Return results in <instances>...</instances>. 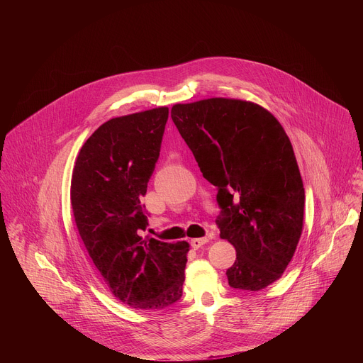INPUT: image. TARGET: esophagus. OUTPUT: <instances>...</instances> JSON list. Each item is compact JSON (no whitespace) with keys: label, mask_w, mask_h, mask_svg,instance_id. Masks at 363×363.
I'll use <instances>...</instances> for the list:
<instances>
[{"label":"esophagus","mask_w":363,"mask_h":363,"mask_svg":"<svg viewBox=\"0 0 363 363\" xmlns=\"http://www.w3.org/2000/svg\"><path fill=\"white\" fill-rule=\"evenodd\" d=\"M208 240H210V238H206V237H203V238H192V240H191V247H192L194 250H198V248H201L203 244L208 242Z\"/></svg>","instance_id":"34e87169"}]
</instances>
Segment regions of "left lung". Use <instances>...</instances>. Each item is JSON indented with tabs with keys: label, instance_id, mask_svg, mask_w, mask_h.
<instances>
[{
	"label": "left lung",
	"instance_id": "obj_1",
	"mask_svg": "<svg viewBox=\"0 0 363 363\" xmlns=\"http://www.w3.org/2000/svg\"><path fill=\"white\" fill-rule=\"evenodd\" d=\"M171 118L218 189L220 237L237 251L228 284L266 289L284 273L303 230L304 188L289 136L269 111L238 99L175 105Z\"/></svg>",
	"mask_w": 363,
	"mask_h": 363
}]
</instances>
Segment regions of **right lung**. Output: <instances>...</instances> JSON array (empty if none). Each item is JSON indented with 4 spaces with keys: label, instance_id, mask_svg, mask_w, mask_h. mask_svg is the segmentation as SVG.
<instances>
[{
    "label": "right lung",
    "instance_id": "1",
    "mask_svg": "<svg viewBox=\"0 0 363 363\" xmlns=\"http://www.w3.org/2000/svg\"><path fill=\"white\" fill-rule=\"evenodd\" d=\"M168 108L111 119L82 146L72 177V208L93 264L112 294L140 310L178 301L185 280L186 241L143 240L140 198L158 162Z\"/></svg>",
    "mask_w": 363,
    "mask_h": 363
}]
</instances>
